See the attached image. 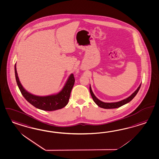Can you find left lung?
<instances>
[{
	"label": "left lung",
	"instance_id": "obj_1",
	"mask_svg": "<svg viewBox=\"0 0 159 159\" xmlns=\"http://www.w3.org/2000/svg\"><path fill=\"white\" fill-rule=\"evenodd\" d=\"M141 84L139 85V86H138V88L136 89V91H135L131 95L129 96L128 98H127L125 99L117 102H112V103H106L103 102L102 101L99 100V99H98L96 96L94 95L93 92H92V88H91V85L89 86V91L91 93V96L93 99V101L95 102L96 104H97L99 107H100L101 108L103 109H116V108H118L121 106H122L124 104H127L128 103H129L130 101H131L134 98L136 95L137 93L138 92V91L139 90L140 88H141Z\"/></svg>",
	"mask_w": 159,
	"mask_h": 159
}]
</instances>
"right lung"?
Segmentation results:
<instances>
[{
    "label": "right lung",
    "mask_w": 159,
    "mask_h": 159,
    "mask_svg": "<svg viewBox=\"0 0 159 159\" xmlns=\"http://www.w3.org/2000/svg\"><path fill=\"white\" fill-rule=\"evenodd\" d=\"M14 71L16 82L21 94L30 104L37 109L45 111H55L63 108L68 104L71 92L75 82L73 74L69 75L63 88L58 93L50 95L38 96L28 92L21 85L17 73L16 64L14 66Z\"/></svg>",
    "instance_id": "obj_1"
}]
</instances>
